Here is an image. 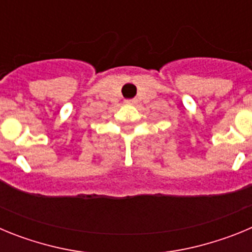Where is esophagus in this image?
<instances>
[{"instance_id":"1","label":"esophagus","mask_w":252,"mask_h":252,"mask_svg":"<svg viewBox=\"0 0 252 252\" xmlns=\"http://www.w3.org/2000/svg\"><path fill=\"white\" fill-rule=\"evenodd\" d=\"M125 103H126V104H135V103H136V101H135V99H126V101H125Z\"/></svg>"}]
</instances>
